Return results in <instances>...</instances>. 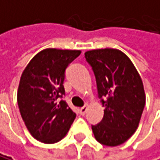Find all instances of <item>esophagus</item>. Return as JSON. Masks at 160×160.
Returning <instances> with one entry per match:
<instances>
[{
	"instance_id": "34e87169",
	"label": "esophagus",
	"mask_w": 160,
	"mask_h": 160,
	"mask_svg": "<svg viewBox=\"0 0 160 160\" xmlns=\"http://www.w3.org/2000/svg\"><path fill=\"white\" fill-rule=\"evenodd\" d=\"M87 111H88V106L87 105H84V106H82V108H79V114L84 115L85 113H87Z\"/></svg>"
}]
</instances>
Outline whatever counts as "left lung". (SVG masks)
Segmentation results:
<instances>
[{"label":"left lung","instance_id":"8db88e82","mask_svg":"<svg viewBox=\"0 0 160 160\" xmlns=\"http://www.w3.org/2000/svg\"><path fill=\"white\" fill-rule=\"evenodd\" d=\"M94 72L98 95L105 107L102 121L92 126L97 142L122 145L138 129L146 94L140 73L125 53L113 48L84 53Z\"/></svg>","mask_w":160,"mask_h":160}]
</instances>
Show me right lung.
<instances>
[{
	"instance_id": "right-lung-1",
	"label": "right lung",
	"mask_w": 160,
	"mask_h": 160,
	"mask_svg": "<svg viewBox=\"0 0 160 160\" xmlns=\"http://www.w3.org/2000/svg\"><path fill=\"white\" fill-rule=\"evenodd\" d=\"M82 53L81 50L47 48L37 53L27 64L20 77L18 104L27 130L34 139L55 143L69 132L76 113L66 101V68Z\"/></svg>"
}]
</instances>
